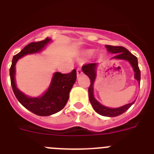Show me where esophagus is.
I'll return each mask as SVG.
<instances>
[{"label":"esophagus","mask_w":154,"mask_h":154,"mask_svg":"<svg viewBox=\"0 0 154 154\" xmlns=\"http://www.w3.org/2000/svg\"><path fill=\"white\" fill-rule=\"evenodd\" d=\"M82 74H83V71H82L81 68H77V77L80 76Z\"/></svg>","instance_id":"obj_1"}]
</instances>
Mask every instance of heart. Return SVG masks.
I'll return each mask as SVG.
<instances>
[{"instance_id": "1", "label": "heart", "mask_w": 154, "mask_h": 154, "mask_svg": "<svg viewBox=\"0 0 154 154\" xmlns=\"http://www.w3.org/2000/svg\"><path fill=\"white\" fill-rule=\"evenodd\" d=\"M94 53V50H92V49H90V50H87V52H86V54H87V55H92V54Z\"/></svg>"}]
</instances>
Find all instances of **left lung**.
Here are the masks:
<instances>
[{"label": "left lung", "mask_w": 154, "mask_h": 154, "mask_svg": "<svg viewBox=\"0 0 154 154\" xmlns=\"http://www.w3.org/2000/svg\"><path fill=\"white\" fill-rule=\"evenodd\" d=\"M108 51L110 53H112L115 54L111 59H122L126 60L130 63L131 67H133V70L134 71V78L137 80L139 84L140 81V71L138 67V63H137V58L136 56L132 54L130 51L125 48L122 46H112V45H106ZM98 64L97 63H90V64H84L82 67L83 72L89 77L90 79V85L89 87V100L90 103L93 106V109L97 112L98 114L101 115L103 116H107V117H116V116H120L123 114L125 112L127 111L129 108L134 104V102L128 103L127 105L122 106L119 108H109L106 106H103L101 103H99L93 96V84L96 80L97 77V68Z\"/></svg>", "instance_id": "8db88e82"}]
</instances>
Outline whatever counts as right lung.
<instances>
[{
    "instance_id": "obj_1",
    "label": "right lung",
    "mask_w": 154,
    "mask_h": 154,
    "mask_svg": "<svg viewBox=\"0 0 154 154\" xmlns=\"http://www.w3.org/2000/svg\"><path fill=\"white\" fill-rule=\"evenodd\" d=\"M49 42H51V38H46L42 41L27 45L20 52L14 56L10 68L11 87L18 101L26 109L40 116H51L62 109L68 100L69 93L77 79L75 69L69 74L55 72L47 91L42 97L34 98L28 97L18 90L15 83V65L17 61L26 54L41 51Z\"/></svg>"
}]
</instances>
